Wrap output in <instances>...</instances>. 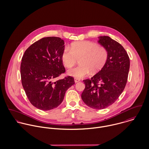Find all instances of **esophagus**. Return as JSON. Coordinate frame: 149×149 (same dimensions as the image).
<instances>
[{
	"mask_svg": "<svg viewBox=\"0 0 149 149\" xmlns=\"http://www.w3.org/2000/svg\"><path fill=\"white\" fill-rule=\"evenodd\" d=\"M74 82L75 83H77V82H79V81H80V79H77V78H74Z\"/></svg>",
	"mask_w": 149,
	"mask_h": 149,
	"instance_id": "esophagus-1",
	"label": "esophagus"
}]
</instances>
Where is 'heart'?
<instances>
[{
  "label": "heart",
  "mask_w": 149,
  "mask_h": 149,
  "mask_svg": "<svg viewBox=\"0 0 149 149\" xmlns=\"http://www.w3.org/2000/svg\"><path fill=\"white\" fill-rule=\"evenodd\" d=\"M108 51L106 47L88 41L73 43L70 49L65 47L61 54L65 66L70 68L80 59V65L68 70V74L77 79L100 72L106 64Z\"/></svg>",
  "instance_id": "b5f03b06"
}]
</instances>
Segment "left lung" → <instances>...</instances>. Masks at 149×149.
<instances>
[{"label": "left lung", "instance_id": "obj_1", "mask_svg": "<svg viewBox=\"0 0 149 149\" xmlns=\"http://www.w3.org/2000/svg\"><path fill=\"white\" fill-rule=\"evenodd\" d=\"M109 53L103 68L90 79L84 80L85 87L81 99L88 106L102 109L112 105L123 92L130 69V58L124 47L108 36L98 41Z\"/></svg>", "mask_w": 149, "mask_h": 149}]
</instances>
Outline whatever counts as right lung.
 <instances>
[{
  "label": "right lung",
  "instance_id": "add662e5",
  "mask_svg": "<svg viewBox=\"0 0 149 149\" xmlns=\"http://www.w3.org/2000/svg\"><path fill=\"white\" fill-rule=\"evenodd\" d=\"M64 43L60 37H45L30 46L22 57V84L29 100L38 109L57 107L66 90L74 84V78L69 76L54 81L65 72L61 59Z\"/></svg>",
  "mask_w": 149,
  "mask_h": 149
}]
</instances>
